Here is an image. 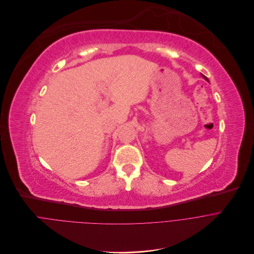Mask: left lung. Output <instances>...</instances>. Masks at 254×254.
I'll return each instance as SVG.
<instances>
[{"instance_id": "left-lung-1", "label": "left lung", "mask_w": 254, "mask_h": 254, "mask_svg": "<svg viewBox=\"0 0 254 254\" xmlns=\"http://www.w3.org/2000/svg\"><path fill=\"white\" fill-rule=\"evenodd\" d=\"M201 76H202V77H203V78H204V79H205V80H206V81H208V79H207V77H205V76H204V75H203V74H201Z\"/></svg>"}]
</instances>
